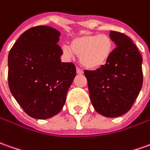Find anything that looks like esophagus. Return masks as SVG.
<instances>
[{
  "instance_id": "1",
  "label": "esophagus",
  "mask_w": 150,
  "mask_h": 150,
  "mask_svg": "<svg viewBox=\"0 0 150 150\" xmlns=\"http://www.w3.org/2000/svg\"><path fill=\"white\" fill-rule=\"evenodd\" d=\"M76 72H77V74L78 75H82V74H83V71L80 69V68H79V67H77L76 68Z\"/></svg>"
}]
</instances>
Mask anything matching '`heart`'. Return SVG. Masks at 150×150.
<instances>
[{"label": "heart", "instance_id": "1", "mask_svg": "<svg viewBox=\"0 0 150 150\" xmlns=\"http://www.w3.org/2000/svg\"><path fill=\"white\" fill-rule=\"evenodd\" d=\"M114 50L112 38L107 34H83L76 37L71 47L63 45L62 51L68 58L74 54L79 57V63L89 70H97L109 61Z\"/></svg>", "mask_w": 150, "mask_h": 150}]
</instances>
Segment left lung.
I'll return each instance as SVG.
<instances>
[{
  "label": "left lung",
  "mask_w": 150,
  "mask_h": 150,
  "mask_svg": "<svg viewBox=\"0 0 150 150\" xmlns=\"http://www.w3.org/2000/svg\"><path fill=\"white\" fill-rule=\"evenodd\" d=\"M116 44L108 63L97 71H84L88 92L97 112L117 117L131 109L143 83L142 57L128 36L110 31Z\"/></svg>",
  "instance_id": "left-lung-1"
}]
</instances>
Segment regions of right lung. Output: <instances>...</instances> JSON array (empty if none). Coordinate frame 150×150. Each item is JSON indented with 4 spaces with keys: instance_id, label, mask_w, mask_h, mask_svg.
<instances>
[{
    "instance_id": "obj_1",
    "label": "right lung",
    "mask_w": 150,
    "mask_h": 150,
    "mask_svg": "<svg viewBox=\"0 0 150 150\" xmlns=\"http://www.w3.org/2000/svg\"><path fill=\"white\" fill-rule=\"evenodd\" d=\"M60 35L50 26L33 27L19 36L9 52L10 90L35 119L52 117L62 111L76 75L73 63L61 61Z\"/></svg>"
}]
</instances>
